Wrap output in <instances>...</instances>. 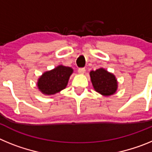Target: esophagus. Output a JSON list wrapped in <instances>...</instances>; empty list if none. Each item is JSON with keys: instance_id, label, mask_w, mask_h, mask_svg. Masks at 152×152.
Here are the masks:
<instances>
[{"instance_id": "obj_1", "label": "esophagus", "mask_w": 152, "mask_h": 152, "mask_svg": "<svg viewBox=\"0 0 152 152\" xmlns=\"http://www.w3.org/2000/svg\"><path fill=\"white\" fill-rule=\"evenodd\" d=\"M86 70L84 68H80L78 69V73L80 74V75H83V74L85 73Z\"/></svg>"}]
</instances>
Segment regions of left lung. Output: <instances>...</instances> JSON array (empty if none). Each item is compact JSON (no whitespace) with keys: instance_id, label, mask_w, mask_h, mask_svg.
<instances>
[{"instance_id":"8db88e82","label":"left lung","mask_w":152,"mask_h":152,"mask_svg":"<svg viewBox=\"0 0 152 152\" xmlns=\"http://www.w3.org/2000/svg\"><path fill=\"white\" fill-rule=\"evenodd\" d=\"M90 77L94 89L103 96H111L117 91L118 81L116 76L104 68L91 71Z\"/></svg>"}]
</instances>
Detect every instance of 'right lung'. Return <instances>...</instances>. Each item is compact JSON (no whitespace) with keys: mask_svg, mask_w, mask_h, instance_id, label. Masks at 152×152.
<instances>
[{"mask_svg":"<svg viewBox=\"0 0 152 152\" xmlns=\"http://www.w3.org/2000/svg\"><path fill=\"white\" fill-rule=\"evenodd\" d=\"M74 70L62 64L58 65L50 71L44 72L39 77L37 88L44 95L56 94L66 88L70 76Z\"/></svg>","mask_w":152,"mask_h":152,"instance_id":"1","label":"right lung"}]
</instances>
